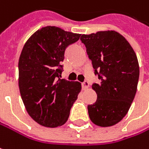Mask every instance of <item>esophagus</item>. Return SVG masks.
Wrapping results in <instances>:
<instances>
[{"mask_svg": "<svg viewBox=\"0 0 149 149\" xmlns=\"http://www.w3.org/2000/svg\"><path fill=\"white\" fill-rule=\"evenodd\" d=\"M89 87V82L87 81V80H85L83 83H82V88L85 90V89H86V88H88Z\"/></svg>", "mask_w": 149, "mask_h": 149, "instance_id": "34e87169", "label": "esophagus"}]
</instances>
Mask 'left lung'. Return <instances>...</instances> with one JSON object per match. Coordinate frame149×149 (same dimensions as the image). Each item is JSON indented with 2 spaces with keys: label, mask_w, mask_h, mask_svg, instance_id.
Listing matches in <instances>:
<instances>
[{
  "label": "left lung",
  "mask_w": 149,
  "mask_h": 149,
  "mask_svg": "<svg viewBox=\"0 0 149 149\" xmlns=\"http://www.w3.org/2000/svg\"><path fill=\"white\" fill-rule=\"evenodd\" d=\"M80 40L86 46L95 74L101 80L100 84L92 85L97 98L87 107L89 117L102 127L114 125L126 115L136 92V55L125 38L113 30L82 35Z\"/></svg>",
  "instance_id": "left-lung-1"
}]
</instances>
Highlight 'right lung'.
I'll use <instances>...</instances> for the list:
<instances>
[{"mask_svg":"<svg viewBox=\"0 0 149 149\" xmlns=\"http://www.w3.org/2000/svg\"><path fill=\"white\" fill-rule=\"evenodd\" d=\"M80 34L47 26L34 33L24 44L18 61V86L29 116L46 127L63 125L78 97V81L60 79L62 62L69 45Z\"/></svg>","mask_w":149,"mask_h":149,"instance_id":"1","label":"right lung"}]
</instances>
